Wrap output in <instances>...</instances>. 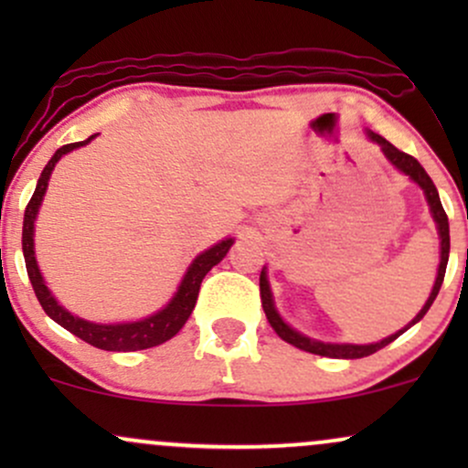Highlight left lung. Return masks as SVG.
Listing matches in <instances>:
<instances>
[{"instance_id": "8db88e82", "label": "left lung", "mask_w": 468, "mask_h": 468, "mask_svg": "<svg viewBox=\"0 0 468 468\" xmlns=\"http://www.w3.org/2000/svg\"><path fill=\"white\" fill-rule=\"evenodd\" d=\"M365 133H367L369 141L378 144L380 152L385 154V158H388L389 163L400 171V174L410 176V180L416 182V185L422 189L424 200H427V204H429V211H431V218H433V222H436V229H438L440 264H438V275H436V282H433L431 294H429V299H427V302H424L420 313L413 316L410 324L402 327V330L396 332V335L383 338V341H378V343H367V346H354V343H325V341H316V338L305 336L299 330H294V327H290L286 321L282 319V314L277 313L275 299H272L271 282H268L266 266L261 268V275H260L261 305H264L266 319H268V324L272 325V330H275L277 335L283 338V341L290 343V346L299 347V350L310 352V354H319V356H327V358H363V356H369V354L378 352L380 347L389 346L391 341H396V338H399L402 332L410 330L411 325H416L418 321H420L422 316L427 314V310L431 308L433 302H436V297H438V292H440V286H442V282H444V272H447L449 249H451V241H449V218H447V213H444L442 202H440L436 185H433V180L429 178L427 171L422 169V165L418 163V160L413 158V155L400 152V149H396L394 144H391L389 141H385V138L380 136V133H374L372 130H365Z\"/></svg>"}]
</instances>
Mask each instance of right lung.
Masks as SVG:
<instances>
[{
	"label": "right lung",
	"instance_id": "obj_1",
	"mask_svg": "<svg viewBox=\"0 0 468 468\" xmlns=\"http://www.w3.org/2000/svg\"><path fill=\"white\" fill-rule=\"evenodd\" d=\"M96 138L90 136L88 141L80 143H69L63 144L61 149H57L55 155L48 160V165L41 171L39 182H37V189L32 193L28 207H26L24 213V233H21V246H24V260H26V271H28L30 283L35 288L37 299H39L41 308L46 310V314L50 316L52 321H57L58 325L66 327L68 332H72L74 336L83 338L90 346L99 347V350L107 352H136V350H147V347H155L160 343L169 341L182 330V325L186 324L193 308H196L197 292H200L202 279L207 277V272L211 271L213 266L219 264V261L227 257L230 246H233L235 238H224L218 241L211 249L202 250L196 260L191 261V266L186 268L185 277H182L178 290L174 292V297L169 299V303L163 305L158 313L144 316L141 321H122V324H94V321H85L80 316L72 314L69 310L63 308L61 303L57 302L55 294L50 292L44 282V275H41L39 264H37L35 257V222L37 216H39V207L44 202V196L48 191V180H50L52 169L63 155L74 152V149L83 147V144L92 143Z\"/></svg>",
	"mask_w": 468,
	"mask_h": 468
}]
</instances>
